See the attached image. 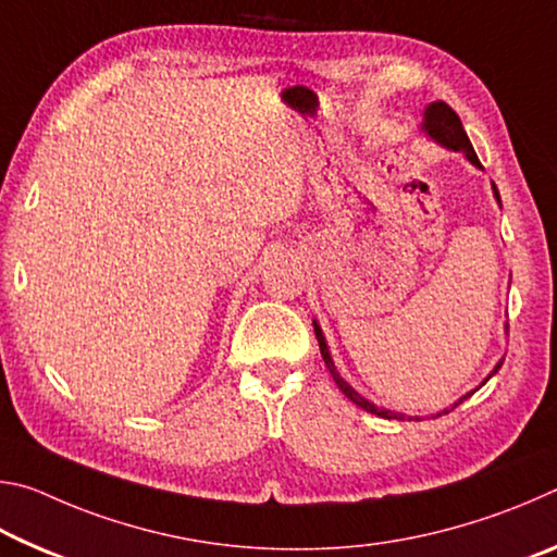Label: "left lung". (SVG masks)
<instances>
[{
    "label": "left lung",
    "instance_id": "1",
    "mask_svg": "<svg viewBox=\"0 0 557 557\" xmlns=\"http://www.w3.org/2000/svg\"><path fill=\"white\" fill-rule=\"evenodd\" d=\"M422 132H425V135H428L430 139H435L437 145L451 149V152H461L474 166H482V164H479V157H476V152H474V147H471V143H469L465 127H461L459 115L447 106V102H442V100L430 102V106L425 108V117H422ZM494 196H496V201L502 203V199H498L496 186H494ZM506 332H508V326H506ZM314 334H317L319 351H322V358H324L329 373H332V379L336 381L338 391H342L348 400L356 403L358 408H363L366 412L379 414V418H385V420H405V414L391 412V410H385V408H379V405H373L371 400H366L363 395H358V393L351 388V385H348V383L342 379V375H338L336 366H334V361H332V354H329V346H326V338H324V334H322V326H319L317 322H314ZM502 363H504V358L494 366V371L488 373V379H492V375H494L498 369H502ZM488 379H486V381H488ZM486 381H484V383H486ZM484 383H482V385H484ZM471 393H474V391H471ZM471 393L461 395V398H459L455 405H451V408L442 410V414H447V412L455 410L457 405L465 403ZM408 420H414V418H408Z\"/></svg>",
    "mask_w": 557,
    "mask_h": 557
}]
</instances>
